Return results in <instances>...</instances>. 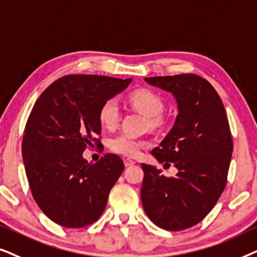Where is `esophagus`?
Instances as JSON below:
<instances>
[{
	"label": "esophagus",
	"instance_id": "34e87169",
	"mask_svg": "<svg viewBox=\"0 0 257 257\" xmlns=\"http://www.w3.org/2000/svg\"><path fill=\"white\" fill-rule=\"evenodd\" d=\"M135 163V161H133V160H131V159H124V166L125 167H131V166H133V164Z\"/></svg>",
	"mask_w": 257,
	"mask_h": 257
}]
</instances>
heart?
<instances>
[{"label": "heart", "instance_id": "b5f03b06", "mask_svg": "<svg viewBox=\"0 0 257 257\" xmlns=\"http://www.w3.org/2000/svg\"><path fill=\"white\" fill-rule=\"evenodd\" d=\"M129 101L136 110H139L147 117H150L153 125L160 124L159 116L163 112L164 103L160 95L148 89H141L131 94ZM98 119L105 128H115L119 121L118 104L114 98L107 100L101 105L98 110ZM142 146V141L129 138L126 135L115 136L109 142V147L112 152L121 154L124 156H135Z\"/></svg>", "mask_w": 257, "mask_h": 257}]
</instances>
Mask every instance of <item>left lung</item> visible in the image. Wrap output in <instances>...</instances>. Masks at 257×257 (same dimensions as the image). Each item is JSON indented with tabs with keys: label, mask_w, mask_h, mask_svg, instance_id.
Masks as SVG:
<instances>
[{
	"label": "left lung",
	"mask_w": 257,
	"mask_h": 257,
	"mask_svg": "<svg viewBox=\"0 0 257 257\" xmlns=\"http://www.w3.org/2000/svg\"><path fill=\"white\" fill-rule=\"evenodd\" d=\"M145 80L176 100L175 123L152 155L160 163H174L179 172L166 177L156 167L141 164L143 209L157 227L183 230L202 221L223 193L232 153L230 128L220 96L204 78L182 74Z\"/></svg>",
	"instance_id": "1"
}]
</instances>
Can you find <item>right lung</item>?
I'll return each mask as SVG.
<instances>
[{
    "instance_id": "obj_1",
    "label": "right lung",
    "mask_w": 257,
    "mask_h": 257,
    "mask_svg": "<svg viewBox=\"0 0 257 257\" xmlns=\"http://www.w3.org/2000/svg\"><path fill=\"white\" fill-rule=\"evenodd\" d=\"M98 75H68L37 98L27 121L22 156L34 200L55 223L82 228L98 220L124 164L115 154L88 163L84 149L102 147L98 110L131 84Z\"/></svg>"
}]
</instances>
